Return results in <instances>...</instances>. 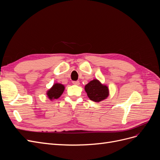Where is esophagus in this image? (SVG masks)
<instances>
[{
  "instance_id": "obj_1",
  "label": "esophagus",
  "mask_w": 160,
  "mask_h": 160,
  "mask_svg": "<svg viewBox=\"0 0 160 160\" xmlns=\"http://www.w3.org/2000/svg\"><path fill=\"white\" fill-rule=\"evenodd\" d=\"M72 84H74V85H79L80 83H79V81H72Z\"/></svg>"
}]
</instances>
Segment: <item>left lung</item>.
Instances as JSON below:
<instances>
[{
    "label": "left lung",
    "mask_w": 160,
    "mask_h": 160,
    "mask_svg": "<svg viewBox=\"0 0 160 160\" xmlns=\"http://www.w3.org/2000/svg\"><path fill=\"white\" fill-rule=\"evenodd\" d=\"M85 91L88 98L95 102H100L108 98L109 90L108 87L95 79L85 86Z\"/></svg>",
    "instance_id": "8db88e82"
}]
</instances>
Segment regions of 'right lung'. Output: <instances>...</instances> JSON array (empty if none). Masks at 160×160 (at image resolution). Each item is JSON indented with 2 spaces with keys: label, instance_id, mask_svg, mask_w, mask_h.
<instances>
[{
  "label": "right lung",
  "instance_id": "obj_1",
  "mask_svg": "<svg viewBox=\"0 0 160 160\" xmlns=\"http://www.w3.org/2000/svg\"><path fill=\"white\" fill-rule=\"evenodd\" d=\"M65 90L64 85L55 83L53 84L51 88L47 91V98L51 101L59 98Z\"/></svg>",
  "mask_w": 160,
  "mask_h": 160
}]
</instances>
